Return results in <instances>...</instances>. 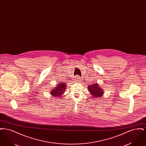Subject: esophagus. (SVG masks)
Returning a JSON list of instances; mask_svg holds the SVG:
<instances>
[{"mask_svg":"<svg viewBox=\"0 0 146 146\" xmlns=\"http://www.w3.org/2000/svg\"><path fill=\"white\" fill-rule=\"evenodd\" d=\"M76 82H80V77L76 76Z\"/></svg>","mask_w":146,"mask_h":146,"instance_id":"34e87169","label":"esophagus"}]
</instances>
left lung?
<instances>
[{"instance_id": "left-lung-1", "label": "left lung", "mask_w": 146, "mask_h": 146, "mask_svg": "<svg viewBox=\"0 0 146 146\" xmlns=\"http://www.w3.org/2000/svg\"><path fill=\"white\" fill-rule=\"evenodd\" d=\"M88 89L93 98L101 97L104 94V89L101 87L98 86L97 83H93L89 85Z\"/></svg>"}]
</instances>
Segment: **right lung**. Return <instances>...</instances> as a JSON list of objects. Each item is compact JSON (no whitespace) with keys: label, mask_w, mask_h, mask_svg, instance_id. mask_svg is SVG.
<instances>
[{"label":"right lung","mask_w":146,"mask_h":146,"mask_svg":"<svg viewBox=\"0 0 146 146\" xmlns=\"http://www.w3.org/2000/svg\"><path fill=\"white\" fill-rule=\"evenodd\" d=\"M56 87H55L54 89L50 91L51 95L56 98H60L63 97V94L66 91V88L67 86L66 83L60 82L58 84H56Z\"/></svg>","instance_id":"right-lung-1"}]
</instances>
